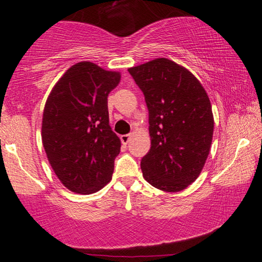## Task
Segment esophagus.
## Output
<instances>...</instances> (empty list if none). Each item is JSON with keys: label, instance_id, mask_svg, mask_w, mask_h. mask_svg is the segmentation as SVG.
<instances>
[{"label": "esophagus", "instance_id": "34e87169", "mask_svg": "<svg viewBox=\"0 0 262 262\" xmlns=\"http://www.w3.org/2000/svg\"><path fill=\"white\" fill-rule=\"evenodd\" d=\"M131 137H132V136H131V135H123V136H120L121 143H123V144H127V143H128V142H130V139H131Z\"/></svg>", "mask_w": 262, "mask_h": 262}]
</instances>
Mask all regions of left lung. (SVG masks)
Segmentation results:
<instances>
[{
	"label": "left lung",
	"mask_w": 262,
	"mask_h": 262,
	"mask_svg": "<svg viewBox=\"0 0 262 262\" xmlns=\"http://www.w3.org/2000/svg\"><path fill=\"white\" fill-rule=\"evenodd\" d=\"M128 73L149 111L151 146L141 161L143 178L161 191H182L202 173L212 143L207 93L191 71L168 58L132 67Z\"/></svg>",
	"instance_id": "8db88e82"
}]
</instances>
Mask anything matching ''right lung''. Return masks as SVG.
Here are the masks:
<instances>
[{
	"label": "right lung",
	"mask_w": 262,
	"mask_h": 262,
	"mask_svg": "<svg viewBox=\"0 0 262 262\" xmlns=\"http://www.w3.org/2000/svg\"><path fill=\"white\" fill-rule=\"evenodd\" d=\"M119 71L92 62L70 67L46 100L41 141L60 182L71 192L92 194L112 180L120 139L110 126L107 98Z\"/></svg>",
	"instance_id": "add662e5"
}]
</instances>
